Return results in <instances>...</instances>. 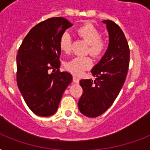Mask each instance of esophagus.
<instances>
[{
    "instance_id": "esophagus-1",
    "label": "esophagus",
    "mask_w": 150,
    "mask_h": 150,
    "mask_svg": "<svg viewBox=\"0 0 150 150\" xmlns=\"http://www.w3.org/2000/svg\"><path fill=\"white\" fill-rule=\"evenodd\" d=\"M72 81L75 82V83H79V79L74 75L72 77Z\"/></svg>"
}]
</instances>
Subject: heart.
Instances as JSON below:
<instances>
[{"label": "heart", "instance_id": "b5f03b06", "mask_svg": "<svg viewBox=\"0 0 150 150\" xmlns=\"http://www.w3.org/2000/svg\"><path fill=\"white\" fill-rule=\"evenodd\" d=\"M76 33L81 38L88 43L86 54H91L96 59L102 58L109 47L108 39L101 36L100 31L93 24L86 22L81 25L76 29ZM71 37L68 32L61 34L59 40V47L61 51L69 54L71 50ZM93 66V60L90 57H77L64 64L66 70L75 75H81L85 71L89 70Z\"/></svg>", "mask_w": 150, "mask_h": 150}]
</instances>
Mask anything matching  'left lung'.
<instances>
[{
	"label": "left lung",
	"instance_id": "left-lung-1",
	"mask_svg": "<svg viewBox=\"0 0 150 150\" xmlns=\"http://www.w3.org/2000/svg\"><path fill=\"white\" fill-rule=\"evenodd\" d=\"M109 33V47L100 61L91 70L96 79L80 80L83 89L79 109L85 116L103 114L118 96L128 74L130 50L123 31L111 20H104Z\"/></svg>",
	"mask_w": 150,
	"mask_h": 150
}]
</instances>
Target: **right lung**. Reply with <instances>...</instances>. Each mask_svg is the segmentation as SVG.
<instances>
[{
  "mask_svg": "<svg viewBox=\"0 0 150 150\" xmlns=\"http://www.w3.org/2000/svg\"><path fill=\"white\" fill-rule=\"evenodd\" d=\"M71 26L72 24L63 17L47 18L32 28L18 50V87L27 106L39 116H50L57 111L72 80L70 73L59 69V40ZM50 70H53L50 74Z\"/></svg>",
  "mask_w": 150,
  "mask_h": 150,
  "instance_id": "1",
  "label": "right lung"
}]
</instances>
